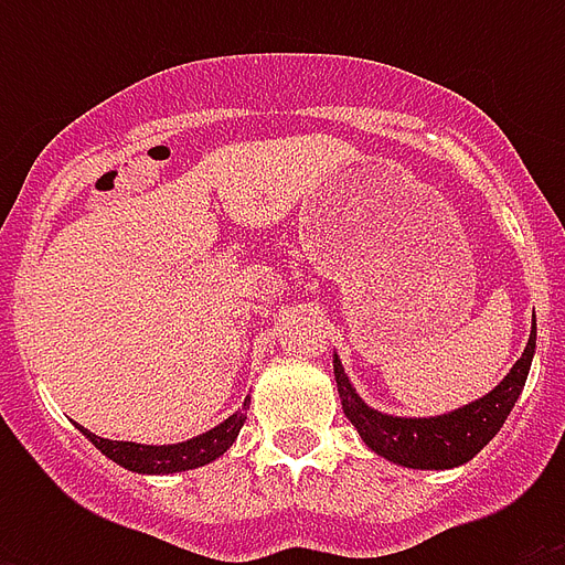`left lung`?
Masks as SVG:
<instances>
[{"label":"left lung","instance_id":"left-lung-1","mask_svg":"<svg viewBox=\"0 0 565 565\" xmlns=\"http://www.w3.org/2000/svg\"><path fill=\"white\" fill-rule=\"evenodd\" d=\"M534 349L536 319L531 326L525 352L513 363V370L501 377L495 390H490L483 398H475V402L457 407V411L425 416V419L393 416V413H381L370 407L358 395V390L345 375L343 363L334 354L337 393L343 402V413L375 455L395 466H407V469H455V466L469 463L501 430L513 404L522 395L531 361H534Z\"/></svg>","mask_w":565,"mask_h":565}]
</instances>
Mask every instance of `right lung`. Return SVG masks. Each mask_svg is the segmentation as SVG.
Returning a JSON list of instances; mask_svg holds the SVG:
<instances>
[{"mask_svg": "<svg viewBox=\"0 0 565 565\" xmlns=\"http://www.w3.org/2000/svg\"><path fill=\"white\" fill-rule=\"evenodd\" d=\"M248 398L243 402V411L231 413L228 419L220 422L216 428L204 430L199 437L184 439V443H172V446H140V443H122V439H105L90 434L87 428L78 425L84 437L90 439L93 446L99 448L102 455L110 457L114 463L137 475H172L188 472V469H199V466L213 463L216 457H222L234 446L243 422H246Z\"/></svg>", "mask_w": 565, "mask_h": 565, "instance_id": "add662e5", "label": "right lung"}]
</instances>
